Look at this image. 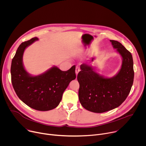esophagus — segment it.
I'll return each mask as SVG.
<instances>
[{
	"instance_id": "1",
	"label": "esophagus",
	"mask_w": 146,
	"mask_h": 146,
	"mask_svg": "<svg viewBox=\"0 0 146 146\" xmlns=\"http://www.w3.org/2000/svg\"><path fill=\"white\" fill-rule=\"evenodd\" d=\"M80 68H79L78 67H76V70H75V72H76V76H77V74H78V72H80Z\"/></svg>"
}]
</instances>
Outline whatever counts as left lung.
<instances>
[{
	"instance_id": "left-lung-1",
	"label": "left lung",
	"mask_w": 146,
	"mask_h": 146,
	"mask_svg": "<svg viewBox=\"0 0 146 146\" xmlns=\"http://www.w3.org/2000/svg\"><path fill=\"white\" fill-rule=\"evenodd\" d=\"M110 41L122 58L118 72L113 77H107L98 73L95 66L82 64L77 75L80 102L83 108L94 113H104L119 106L133 85L134 71L131 53L118 41Z\"/></svg>"
}]
</instances>
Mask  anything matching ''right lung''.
Returning <instances> with one entry per match:
<instances>
[{
    "mask_svg": "<svg viewBox=\"0 0 146 146\" xmlns=\"http://www.w3.org/2000/svg\"><path fill=\"white\" fill-rule=\"evenodd\" d=\"M38 40L32 38L18 47L11 62V82L16 94L27 106L38 111H48L59 105L64 92L76 78V67L62 71L54 66L37 76L29 74L24 66L23 55L25 50Z\"/></svg>",
    "mask_w": 146,
    "mask_h": 146,
    "instance_id": "1",
    "label": "right lung"
}]
</instances>
